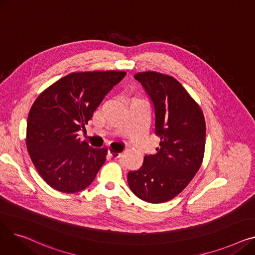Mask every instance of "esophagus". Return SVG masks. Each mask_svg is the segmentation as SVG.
Listing matches in <instances>:
<instances>
[{
	"label": "esophagus",
	"instance_id": "1",
	"mask_svg": "<svg viewBox=\"0 0 255 255\" xmlns=\"http://www.w3.org/2000/svg\"><path fill=\"white\" fill-rule=\"evenodd\" d=\"M109 154L114 158V159H117V158H119L120 156H121V154H122V153H121V152H117V151H115V150H110L109 151Z\"/></svg>",
	"mask_w": 255,
	"mask_h": 255
}]
</instances>
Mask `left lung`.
<instances>
[{
  "label": "left lung",
  "instance_id": "8db88e82",
  "mask_svg": "<svg viewBox=\"0 0 255 255\" xmlns=\"http://www.w3.org/2000/svg\"><path fill=\"white\" fill-rule=\"evenodd\" d=\"M134 78L151 97L155 132L160 137L155 155H145L138 170L128 172V185L138 198L161 204L176 197L203 163L206 122L202 109L178 80L156 71Z\"/></svg>",
  "mask_w": 255,
  "mask_h": 255
}]
</instances>
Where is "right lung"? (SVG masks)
Wrapping results in <instances>:
<instances>
[{
	"mask_svg": "<svg viewBox=\"0 0 255 255\" xmlns=\"http://www.w3.org/2000/svg\"><path fill=\"white\" fill-rule=\"evenodd\" d=\"M125 75V71L115 70L72 72L46 88L33 103L26 124V149L51 188L74 193L95 179L107 148H92L77 137V132Z\"/></svg>",
	"mask_w": 255,
	"mask_h": 255,
	"instance_id": "obj_1",
	"label": "right lung"
}]
</instances>
